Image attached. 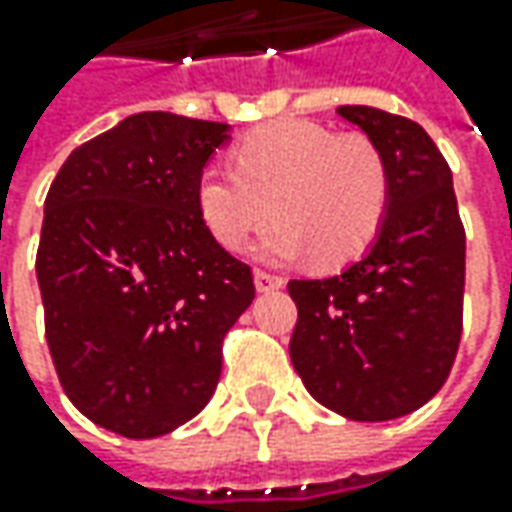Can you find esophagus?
Instances as JSON below:
<instances>
[{
	"mask_svg": "<svg viewBox=\"0 0 512 512\" xmlns=\"http://www.w3.org/2000/svg\"><path fill=\"white\" fill-rule=\"evenodd\" d=\"M253 279H256V290H259V293H270V290H279V287L285 285V279H282V276L267 273V270H256V273H253Z\"/></svg>",
	"mask_w": 512,
	"mask_h": 512,
	"instance_id": "1",
	"label": "esophagus"
}]
</instances>
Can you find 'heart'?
Segmentation results:
<instances>
[{
    "label": "heart",
    "instance_id": "heart-1",
    "mask_svg": "<svg viewBox=\"0 0 512 512\" xmlns=\"http://www.w3.org/2000/svg\"><path fill=\"white\" fill-rule=\"evenodd\" d=\"M230 165H205L196 179L199 216L225 250H242L270 213L276 222L259 250L276 262L313 253L319 265H344L382 230L390 168L359 130L267 122L230 150Z\"/></svg>",
    "mask_w": 512,
    "mask_h": 512
}]
</instances>
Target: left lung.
I'll return each instance as SVG.
<instances>
[{
  "mask_svg": "<svg viewBox=\"0 0 512 512\" xmlns=\"http://www.w3.org/2000/svg\"><path fill=\"white\" fill-rule=\"evenodd\" d=\"M339 116L382 148L390 205L370 253L330 279H293L290 362L307 393L353 422L430 402L462 342L464 225L453 173L422 125L364 105Z\"/></svg>",
  "mask_w": 512,
  "mask_h": 512,
  "instance_id": "obj_1",
  "label": "left lung"
}]
</instances>
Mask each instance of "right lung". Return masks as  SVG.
Returning <instances> with one entry per match:
<instances>
[{
	"label": "right lung",
	"instance_id": "obj_1",
	"mask_svg": "<svg viewBox=\"0 0 512 512\" xmlns=\"http://www.w3.org/2000/svg\"><path fill=\"white\" fill-rule=\"evenodd\" d=\"M227 125L148 110L73 150L45 199L36 279L68 399L125 439L193 419L256 287L199 216L196 179Z\"/></svg>",
	"mask_w": 512,
	"mask_h": 512
}]
</instances>
